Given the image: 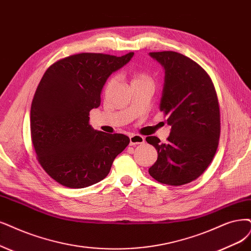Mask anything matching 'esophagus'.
<instances>
[{"label":"esophagus","mask_w":251,"mask_h":251,"mask_svg":"<svg viewBox=\"0 0 251 251\" xmlns=\"http://www.w3.org/2000/svg\"><path fill=\"white\" fill-rule=\"evenodd\" d=\"M130 138V145L131 146H136V145H140L143 144L145 142V137L140 135V134H131L129 136Z\"/></svg>","instance_id":"1"}]
</instances>
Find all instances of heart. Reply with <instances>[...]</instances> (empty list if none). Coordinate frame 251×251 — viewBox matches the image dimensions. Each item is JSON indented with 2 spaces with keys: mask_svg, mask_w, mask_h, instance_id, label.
Here are the masks:
<instances>
[{
  "mask_svg": "<svg viewBox=\"0 0 251 251\" xmlns=\"http://www.w3.org/2000/svg\"><path fill=\"white\" fill-rule=\"evenodd\" d=\"M143 80H152L150 75L148 73L144 72V71H135L131 74V85L132 83L138 82V81H143ZM111 81H113V78H109L106 81V87H109Z\"/></svg>",
  "mask_w": 251,
  "mask_h": 251,
  "instance_id": "heart-1",
  "label": "heart"
}]
</instances>
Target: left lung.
I'll list each match as a JSON object with an SVG mask.
<instances>
[{
	"instance_id": "obj_1",
	"label": "left lung",
	"mask_w": 251,
	"mask_h": 251,
	"mask_svg": "<svg viewBox=\"0 0 251 251\" xmlns=\"http://www.w3.org/2000/svg\"><path fill=\"white\" fill-rule=\"evenodd\" d=\"M165 69L160 111L172 126L166 143L147 136L158 157L149 169L159 183L181 186L207 170L220 136V109L216 90L207 71L176 51L150 52Z\"/></svg>"
}]
</instances>
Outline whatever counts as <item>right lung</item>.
<instances>
[{"label": "right lung", "instance_id": "right-lung-1", "mask_svg": "<svg viewBox=\"0 0 251 251\" xmlns=\"http://www.w3.org/2000/svg\"><path fill=\"white\" fill-rule=\"evenodd\" d=\"M133 57L81 52L54 62L43 74L31 105V137L37 160L68 188L103 180L129 137L93 129L90 110L100 105L108 76Z\"/></svg>", "mask_w": 251, "mask_h": 251}]
</instances>
